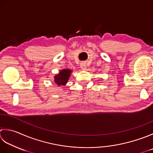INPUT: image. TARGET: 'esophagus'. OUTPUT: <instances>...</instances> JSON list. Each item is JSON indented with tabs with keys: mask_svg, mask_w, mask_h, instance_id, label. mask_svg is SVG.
I'll list each match as a JSON object with an SVG mask.
<instances>
[{
	"mask_svg": "<svg viewBox=\"0 0 153 153\" xmlns=\"http://www.w3.org/2000/svg\"><path fill=\"white\" fill-rule=\"evenodd\" d=\"M80 68L82 69V70H85V68H86V65H85V64L84 62H83V63H82V64H80Z\"/></svg>",
	"mask_w": 153,
	"mask_h": 153,
	"instance_id": "esophagus-1",
	"label": "esophagus"
}]
</instances>
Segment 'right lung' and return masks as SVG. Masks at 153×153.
<instances>
[{
  "label": "right lung",
  "instance_id": "add662e5",
  "mask_svg": "<svg viewBox=\"0 0 153 153\" xmlns=\"http://www.w3.org/2000/svg\"><path fill=\"white\" fill-rule=\"evenodd\" d=\"M71 71L70 70H63L54 77V82L58 86L66 84L70 77Z\"/></svg>",
  "mask_w": 153,
  "mask_h": 153
}]
</instances>
